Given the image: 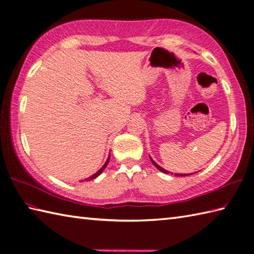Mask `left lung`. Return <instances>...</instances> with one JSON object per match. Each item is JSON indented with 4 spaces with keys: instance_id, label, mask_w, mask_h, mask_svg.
Wrapping results in <instances>:
<instances>
[{
    "instance_id": "obj_1",
    "label": "left lung",
    "mask_w": 254,
    "mask_h": 254,
    "mask_svg": "<svg viewBox=\"0 0 254 254\" xmlns=\"http://www.w3.org/2000/svg\"><path fill=\"white\" fill-rule=\"evenodd\" d=\"M149 159H150V161H152V163L154 164V166L156 167V168H157L159 171H161V172H164V174H169V171L168 170H166V169H164L163 168V167H160L158 164H156L155 163V161L153 160V158L152 157H150V156H149ZM171 175H174V174H171ZM190 175H193V174H190ZM175 176L176 177H185V176H189L188 174H175Z\"/></svg>"
}]
</instances>
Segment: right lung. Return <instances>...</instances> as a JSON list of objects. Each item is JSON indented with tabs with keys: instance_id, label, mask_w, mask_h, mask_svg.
<instances>
[{
	"instance_id": "add662e5",
	"label": "right lung",
	"mask_w": 254,
	"mask_h": 254,
	"mask_svg": "<svg viewBox=\"0 0 254 254\" xmlns=\"http://www.w3.org/2000/svg\"><path fill=\"white\" fill-rule=\"evenodd\" d=\"M109 160H110V154H109V156H108V158H107V160H106V163H105V165L101 167V168L96 172V174H94L93 176H90V177H88V178H86V179L84 180V181H90V180H93V179H95V178H97L98 177L99 175H101V172L104 171L105 169H106V167H107V165H108V163H109ZM80 182H83V180L80 181Z\"/></svg>"
}]
</instances>
